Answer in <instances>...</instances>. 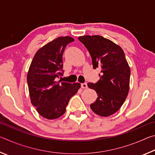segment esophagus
<instances>
[{
  "label": "esophagus",
  "instance_id": "esophagus-1",
  "mask_svg": "<svg viewBox=\"0 0 155 155\" xmlns=\"http://www.w3.org/2000/svg\"><path fill=\"white\" fill-rule=\"evenodd\" d=\"M81 87H82L83 89H86V88H87V84L86 83H82V84H81Z\"/></svg>",
  "mask_w": 155,
  "mask_h": 155
}]
</instances>
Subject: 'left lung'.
Returning a JSON list of instances; mask_svg holds the SVG:
<instances>
[{"label": "left lung", "mask_w": 155, "mask_h": 155, "mask_svg": "<svg viewBox=\"0 0 155 155\" xmlns=\"http://www.w3.org/2000/svg\"><path fill=\"white\" fill-rule=\"evenodd\" d=\"M78 39L90 52L93 68L101 69L98 82L87 84L98 94L91 109L101 116H110L120 109L129 91L130 69L124 52L119 45L101 35Z\"/></svg>", "instance_id": "1"}]
</instances>
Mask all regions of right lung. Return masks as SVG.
I'll list each match as a JSON object with an SVG mask.
<instances>
[{
    "label": "right lung",
    "mask_w": 155,
    "mask_h": 155,
    "mask_svg": "<svg viewBox=\"0 0 155 155\" xmlns=\"http://www.w3.org/2000/svg\"><path fill=\"white\" fill-rule=\"evenodd\" d=\"M74 41L72 37H59L39 49L31 61L27 77L31 102L44 118L61 117L70 99L81 87L79 83L57 81L62 75L59 71L64 49Z\"/></svg>",
    "instance_id": "add662e5"
}]
</instances>
